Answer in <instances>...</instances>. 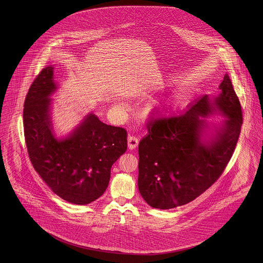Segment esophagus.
Returning <instances> with one entry per match:
<instances>
[{
  "label": "esophagus",
  "mask_w": 263,
  "mask_h": 263,
  "mask_svg": "<svg viewBox=\"0 0 263 263\" xmlns=\"http://www.w3.org/2000/svg\"><path fill=\"white\" fill-rule=\"evenodd\" d=\"M138 144H139V140H138V138L136 136H129L128 137V147H129V149H131V150H133V149H135L136 147L138 146Z\"/></svg>",
  "instance_id": "esophagus-1"
}]
</instances>
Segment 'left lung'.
Masks as SVG:
<instances>
[{"mask_svg": "<svg viewBox=\"0 0 263 263\" xmlns=\"http://www.w3.org/2000/svg\"><path fill=\"white\" fill-rule=\"evenodd\" d=\"M220 95L204 96L187 111L159 116L147 124L139 143V191L151 207L172 209L194 200L225 171L242 124V111L233 84L225 75ZM220 111L228 117L217 135L205 144L200 118Z\"/></svg>", "mask_w": 263, "mask_h": 263, "instance_id": "left-lung-1", "label": "left lung"}]
</instances>
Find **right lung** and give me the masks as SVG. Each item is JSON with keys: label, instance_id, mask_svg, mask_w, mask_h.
I'll list each match as a JSON object with an SVG mask.
<instances>
[{"label": "right lung", "instance_id": "add662e5", "mask_svg": "<svg viewBox=\"0 0 263 263\" xmlns=\"http://www.w3.org/2000/svg\"><path fill=\"white\" fill-rule=\"evenodd\" d=\"M53 67L39 72L24 104L26 149L34 170L64 200L86 205L100 197L110 179L113 163L127 150V131L88 114L63 141L51 133L48 97L55 90Z\"/></svg>", "mask_w": 263, "mask_h": 263}]
</instances>
